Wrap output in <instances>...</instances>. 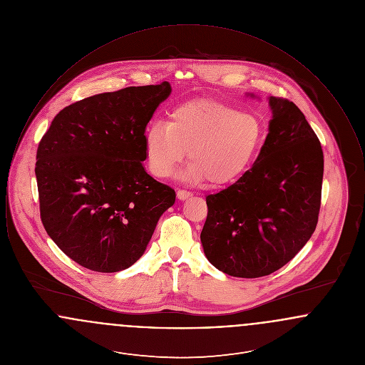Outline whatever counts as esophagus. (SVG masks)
<instances>
[{
  "label": "esophagus",
  "instance_id": "1",
  "mask_svg": "<svg viewBox=\"0 0 365 365\" xmlns=\"http://www.w3.org/2000/svg\"><path fill=\"white\" fill-rule=\"evenodd\" d=\"M176 197L179 198V200H186V198H189V197H191V192L190 191L187 190H178L176 191Z\"/></svg>",
  "mask_w": 365,
  "mask_h": 365
}]
</instances>
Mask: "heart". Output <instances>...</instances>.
Listing matches in <instances>:
<instances>
[{"label": "heart", "instance_id": "1", "mask_svg": "<svg viewBox=\"0 0 365 365\" xmlns=\"http://www.w3.org/2000/svg\"><path fill=\"white\" fill-rule=\"evenodd\" d=\"M265 125L252 112L213 100H191L171 110L168 122L149 125L145 156L150 173L168 178L186 157L183 178L227 186L240 180L260 153Z\"/></svg>", "mask_w": 365, "mask_h": 365}]
</instances>
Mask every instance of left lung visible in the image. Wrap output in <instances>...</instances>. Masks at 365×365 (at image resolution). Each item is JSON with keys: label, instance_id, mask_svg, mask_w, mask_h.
I'll return each instance as SVG.
<instances>
[{"label": "left lung", "instance_id": "1", "mask_svg": "<svg viewBox=\"0 0 365 365\" xmlns=\"http://www.w3.org/2000/svg\"><path fill=\"white\" fill-rule=\"evenodd\" d=\"M268 103L272 119L253 167L207 197L204 253L235 278H260L287 264L312 237L320 210V140L294 103Z\"/></svg>", "mask_w": 365, "mask_h": 365}]
</instances>
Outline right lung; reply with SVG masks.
Here are the masks:
<instances>
[{"label":"right lung","mask_w":365,"mask_h":365,"mask_svg":"<svg viewBox=\"0 0 365 365\" xmlns=\"http://www.w3.org/2000/svg\"><path fill=\"white\" fill-rule=\"evenodd\" d=\"M171 85L125 87L66 106L36 150L41 220L70 259L118 272L145 253L175 191L142 165L145 130Z\"/></svg>","instance_id":"1"}]
</instances>
